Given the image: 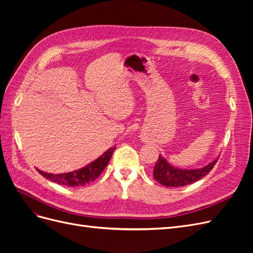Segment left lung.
<instances>
[{"label":"left lung","mask_w":253,"mask_h":253,"mask_svg":"<svg viewBox=\"0 0 253 253\" xmlns=\"http://www.w3.org/2000/svg\"><path fill=\"white\" fill-rule=\"evenodd\" d=\"M217 159L218 158L214 159L212 163L201 168V169L185 170L171 166L164 157L159 155L154 170H153V176H154V179L162 183L163 186L183 187L203 178L212 170Z\"/></svg>","instance_id":"left-lung-1"}]
</instances>
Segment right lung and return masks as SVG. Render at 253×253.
I'll use <instances>...</instances> for the list:
<instances>
[{
  "label": "right lung",
  "mask_w": 253,
  "mask_h": 253,
  "mask_svg": "<svg viewBox=\"0 0 253 253\" xmlns=\"http://www.w3.org/2000/svg\"><path fill=\"white\" fill-rule=\"evenodd\" d=\"M116 150V147H112L108 151L104 152L103 154L98 157L93 163L88 164L87 166L83 167L82 169L76 170L68 173H61V174H52L43 172L39 169L37 171L46 179H49L53 182L59 183V185L67 186V187H79L84 186L86 183L94 181L99 175H100L105 167L108 166L110 159L113 155V152Z\"/></svg>",
  "instance_id": "obj_1"
}]
</instances>
